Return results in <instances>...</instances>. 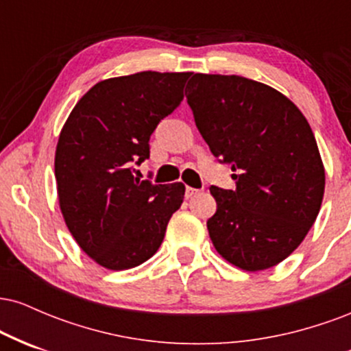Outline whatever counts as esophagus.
Returning <instances> with one entry per match:
<instances>
[{
    "mask_svg": "<svg viewBox=\"0 0 351 351\" xmlns=\"http://www.w3.org/2000/svg\"><path fill=\"white\" fill-rule=\"evenodd\" d=\"M198 193H199V189L191 188V186H186V191H184V196H186V198L189 199V198H193V196H195V195H198Z\"/></svg>",
    "mask_w": 351,
    "mask_h": 351,
    "instance_id": "34e87169",
    "label": "esophagus"
}]
</instances>
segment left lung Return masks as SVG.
I'll return each instance as SVG.
<instances>
[{
    "label": "left lung",
    "mask_w": 351,
    "mask_h": 351,
    "mask_svg": "<svg viewBox=\"0 0 351 351\" xmlns=\"http://www.w3.org/2000/svg\"><path fill=\"white\" fill-rule=\"evenodd\" d=\"M188 106L209 150L231 165L236 189L211 186L216 251L236 267H274L315 223L325 170L304 114L276 88L241 75L195 74Z\"/></svg>",
    "instance_id": "1"
}]
</instances>
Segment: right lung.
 <instances>
[{"label": "right lung", "mask_w": 351, "mask_h": 351, "mask_svg": "<svg viewBox=\"0 0 351 351\" xmlns=\"http://www.w3.org/2000/svg\"><path fill=\"white\" fill-rule=\"evenodd\" d=\"M189 72H136L102 80L72 108L56 148L59 206L90 259L125 271L158 251L184 184L134 176L150 136L183 100Z\"/></svg>", "instance_id": "1"}]
</instances>
